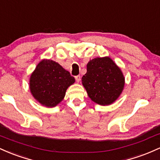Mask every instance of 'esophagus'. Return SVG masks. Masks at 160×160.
I'll use <instances>...</instances> for the list:
<instances>
[{"label": "esophagus", "mask_w": 160, "mask_h": 160, "mask_svg": "<svg viewBox=\"0 0 160 160\" xmlns=\"http://www.w3.org/2000/svg\"><path fill=\"white\" fill-rule=\"evenodd\" d=\"M75 80H76L77 82H79L81 80V76L80 75H76V76H75Z\"/></svg>", "instance_id": "esophagus-1"}]
</instances>
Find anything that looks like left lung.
<instances>
[{
    "label": "left lung",
    "instance_id": "8db88e82",
    "mask_svg": "<svg viewBox=\"0 0 160 160\" xmlns=\"http://www.w3.org/2000/svg\"><path fill=\"white\" fill-rule=\"evenodd\" d=\"M82 81L89 98L103 106L113 103L125 85L121 69L109 57H97L90 60Z\"/></svg>",
    "mask_w": 160,
    "mask_h": 160
}]
</instances>
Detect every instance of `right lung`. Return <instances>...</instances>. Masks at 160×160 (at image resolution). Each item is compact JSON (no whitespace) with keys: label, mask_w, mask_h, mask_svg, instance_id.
<instances>
[{"label":"right lung","mask_w":160,"mask_h":160,"mask_svg":"<svg viewBox=\"0 0 160 160\" xmlns=\"http://www.w3.org/2000/svg\"><path fill=\"white\" fill-rule=\"evenodd\" d=\"M74 82V77L60 64L44 60L38 64L31 75L30 91L43 106L53 107L62 101L66 89Z\"/></svg>","instance_id":"add662e5"}]
</instances>
